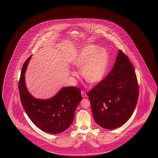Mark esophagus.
<instances>
[{
    "instance_id": "obj_1",
    "label": "esophagus",
    "mask_w": 158,
    "mask_h": 158,
    "mask_svg": "<svg viewBox=\"0 0 158 158\" xmlns=\"http://www.w3.org/2000/svg\"><path fill=\"white\" fill-rule=\"evenodd\" d=\"M81 95L82 96V97H83V98H86L87 97V94H86V93L85 92V91H83V90H81Z\"/></svg>"
}]
</instances>
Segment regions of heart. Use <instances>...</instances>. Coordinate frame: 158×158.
Returning a JSON list of instances; mask_svg holds the SVG:
<instances>
[{"label":"heart","instance_id":"b5f03b06","mask_svg":"<svg viewBox=\"0 0 158 158\" xmlns=\"http://www.w3.org/2000/svg\"><path fill=\"white\" fill-rule=\"evenodd\" d=\"M74 66L81 68V75L87 83L94 85L101 81L107 73L110 56L105 50L89 45L81 48L72 61ZM72 75L75 73L72 72Z\"/></svg>","mask_w":158,"mask_h":158}]
</instances>
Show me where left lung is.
<instances>
[{"label": "left lung", "instance_id": "left-lung-1", "mask_svg": "<svg viewBox=\"0 0 158 158\" xmlns=\"http://www.w3.org/2000/svg\"><path fill=\"white\" fill-rule=\"evenodd\" d=\"M139 94L133 65L119 50L112 69L87 93L95 122L106 129L122 126L133 114Z\"/></svg>", "mask_w": 158, "mask_h": 158}]
</instances>
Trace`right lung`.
Listing matches in <instances>:
<instances>
[{"label": "right lung", "mask_w": 158, "mask_h": 158, "mask_svg": "<svg viewBox=\"0 0 158 158\" xmlns=\"http://www.w3.org/2000/svg\"><path fill=\"white\" fill-rule=\"evenodd\" d=\"M31 56L22 68L19 83L21 104L29 118L38 127L50 134L64 131L72 124L77 106L82 99L81 91L74 86L64 87L48 100L34 98L25 83V72Z\"/></svg>", "instance_id": "add662e5"}]
</instances>
